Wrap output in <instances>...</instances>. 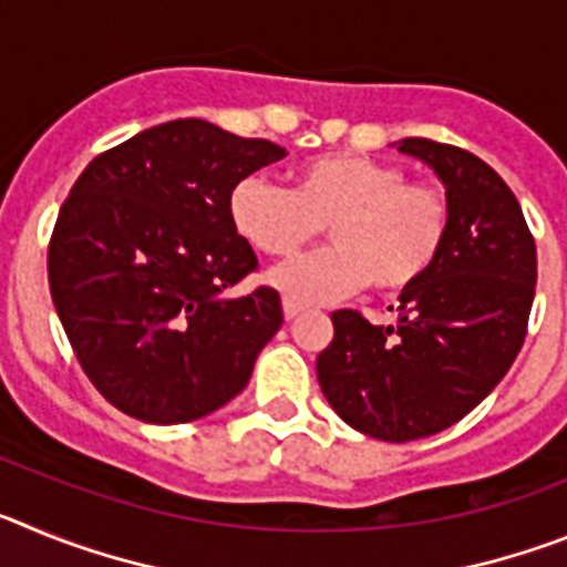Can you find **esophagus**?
<instances>
[{
	"label": "esophagus",
	"mask_w": 567,
	"mask_h": 567,
	"mask_svg": "<svg viewBox=\"0 0 567 567\" xmlns=\"http://www.w3.org/2000/svg\"><path fill=\"white\" fill-rule=\"evenodd\" d=\"M298 315H303V307H300V303H295V300L284 298V318L295 320V318H298Z\"/></svg>",
	"instance_id": "obj_1"
}]
</instances>
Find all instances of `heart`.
Instances as JSON below:
<instances>
[{
	"instance_id": "obj_1",
	"label": "heart",
	"mask_w": 567,
	"mask_h": 567,
	"mask_svg": "<svg viewBox=\"0 0 567 567\" xmlns=\"http://www.w3.org/2000/svg\"><path fill=\"white\" fill-rule=\"evenodd\" d=\"M229 221L249 247L292 258L323 227L334 247L289 260L269 284L295 303H332L372 284L398 295L429 275L449 235L443 189L409 182L398 164L332 153L300 164L292 189L244 178L229 193Z\"/></svg>"
}]
</instances>
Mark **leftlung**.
<instances>
[{
  "label": "left lung",
  "mask_w": 567,
  "mask_h": 567,
  "mask_svg": "<svg viewBox=\"0 0 567 567\" xmlns=\"http://www.w3.org/2000/svg\"><path fill=\"white\" fill-rule=\"evenodd\" d=\"M398 150L445 187L440 258L400 292L392 327L338 309L332 343L318 354L329 405L385 443L432 437L488 398L523 349L537 289V244L508 184L452 144L403 138Z\"/></svg>",
  "instance_id": "8db88e82"
}]
</instances>
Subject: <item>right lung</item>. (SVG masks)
<instances>
[{
	"label": "right lung",
	"mask_w": 567,
	"mask_h": 567,
	"mask_svg": "<svg viewBox=\"0 0 567 567\" xmlns=\"http://www.w3.org/2000/svg\"><path fill=\"white\" fill-rule=\"evenodd\" d=\"M287 150L204 118L142 130L84 167L50 235L48 280L79 363L107 403L155 425L207 417L244 392L284 323L229 221V193Z\"/></svg>",
	"instance_id": "right-lung-1"
}]
</instances>
